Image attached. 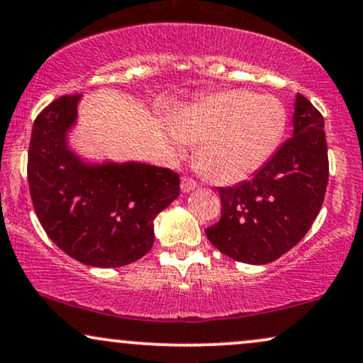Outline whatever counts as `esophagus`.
<instances>
[{"instance_id": "esophagus-1", "label": "esophagus", "mask_w": 363, "mask_h": 363, "mask_svg": "<svg viewBox=\"0 0 363 363\" xmlns=\"http://www.w3.org/2000/svg\"><path fill=\"white\" fill-rule=\"evenodd\" d=\"M196 187H198V184H196L193 179L182 177V181H181V191H182V193H191V191H194Z\"/></svg>"}]
</instances>
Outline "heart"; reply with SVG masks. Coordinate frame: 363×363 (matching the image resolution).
I'll return each mask as SVG.
<instances>
[{"mask_svg": "<svg viewBox=\"0 0 363 363\" xmlns=\"http://www.w3.org/2000/svg\"><path fill=\"white\" fill-rule=\"evenodd\" d=\"M286 126V106L276 96L223 89L186 106L172 130L182 142L200 143L196 164L209 181L233 186L269 162Z\"/></svg>", "mask_w": 363, "mask_h": 363, "instance_id": "1", "label": "heart"}]
</instances>
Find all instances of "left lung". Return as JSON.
Instances as JSON below:
<instances>
[{
    "label": "left lung",
    "instance_id": "8db88e82",
    "mask_svg": "<svg viewBox=\"0 0 363 363\" xmlns=\"http://www.w3.org/2000/svg\"><path fill=\"white\" fill-rule=\"evenodd\" d=\"M292 137L245 182L218 187L221 218L206 237L243 264L264 265L298 245L320 213L328 184L325 120L296 96Z\"/></svg>",
    "mask_w": 363,
    "mask_h": 363
}]
</instances>
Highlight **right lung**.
<instances>
[{
	"mask_svg": "<svg viewBox=\"0 0 363 363\" xmlns=\"http://www.w3.org/2000/svg\"><path fill=\"white\" fill-rule=\"evenodd\" d=\"M82 96L37 116L28 148L33 209L49 238L91 267H123L154 245V220L179 196V174L142 162L89 160L69 142Z\"/></svg>",
	"mask_w": 363,
	"mask_h": 363,
	"instance_id": "obj_1",
	"label": "right lung"
}]
</instances>
